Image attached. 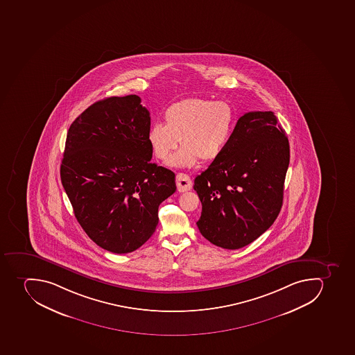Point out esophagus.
Here are the masks:
<instances>
[{
  "label": "esophagus",
  "instance_id": "34e87169",
  "mask_svg": "<svg viewBox=\"0 0 355 355\" xmlns=\"http://www.w3.org/2000/svg\"><path fill=\"white\" fill-rule=\"evenodd\" d=\"M176 185L179 192H187L192 188V181L187 174L179 173L176 175Z\"/></svg>",
  "mask_w": 355,
  "mask_h": 355
}]
</instances>
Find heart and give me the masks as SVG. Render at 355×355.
Instances as JSON below:
<instances>
[{"label": "heart", "instance_id": "obj_1", "mask_svg": "<svg viewBox=\"0 0 355 355\" xmlns=\"http://www.w3.org/2000/svg\"><path fill=\"white\" fill-rule=\"evenodd\" d=\"M235 111L230 103L191 98L175 102L164 112V123H154L147 134L153 155L171 166L191 167L220 157L235 128Z\"/></svg>", "mask_w": 355, "mask_h": 355}]
</instances>
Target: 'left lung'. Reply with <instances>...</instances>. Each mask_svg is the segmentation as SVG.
Listing matches in <instances>:
<instances>
[{"label": "left lung", "instance_id": "obj_1", "mask_svg": "<svg viewBox=\"0 0 355 355\" xmlns=\"http://www.w3.org/2000/svg\"><path fill=\"white\" fill-rule=\"evenodd\" d=\"M289 162V140L272 111L241 116L220 157L194 179L203 237L226 250L259 239L280 212Z\"/></svg>", "mask_w": 355, "mask_h": 355}]
</instances>
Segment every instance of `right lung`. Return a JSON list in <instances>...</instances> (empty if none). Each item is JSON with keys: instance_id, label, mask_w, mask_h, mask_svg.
<instances>
[{"instance_id": "right-lung-1", "label": "right lung", "mask_w": 355, "mask_h": 355, "mask_svg": "<svg viewBox=\"0 0 355 355\" xmlns=\"http://www.w3.org/2000/svg\"><path fill=\"white\" fill-rule=\"evenodd\" d=\"M139 96L89 105L69 127L60 180L78 224L112 253L134 252L158 224V207L175 192V174L152 163L150 116Z\"/></svg>"}]
</instances>
